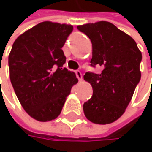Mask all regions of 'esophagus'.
I'll list each match as a JSON object with an SVG mask.
<instances>
[{
	"mask_svg": "<svg viewBox=\"0 0 152 152\" xmlns=\"http://www.w3.org/2000/svg\"><path fill=\"white\" fill-rule=\"evenodd\" d=\"M76 77L78 78V80H79V81H82V79H83V75H82L81 71H79V70H76Z\"/></svg>",
	"mask_w": 152,
	"mask_h": 152,
	"instance_id": "esophagus-1",
	"label": "esophagus"
}]
</instances>
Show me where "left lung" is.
I'll list each match as a JSON object with an SVG mask.
<instances>
[{
	"mask_svg": "<svg viewBox=\"0 0 152 152\" xmlns=\"http://www.w3.org/2000/svg\"><path fill=\"white\" fill-rule=\"evenodd\" d=\"M77 29L91 41V65L103 68L99 74L83 76L93 90L83 106V113L93 123H112L124 113L141 79L142 53L129 35L109 22L78 25Z\"/></svg>",
	"mask_w": 152,
	"mask_h": 152,
	"instance_id": "1",
	"label": "left lung"
}]
</instances>
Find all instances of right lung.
<instances>
[{
  "mask_svg": "<svg viewBox=\"0 0 152 152\" xmlns=\"http://www.w3.org/2000/svg\"><path fill=\"white\" fill-rule=\"evenodd\" d=\"M70 24L42 22L21 34L9 55L10 77L15 95L33 119H56L71 88L78 82L76 74L63 68L62 51Z\"/></svg>",
  "mask_w": 152,
  "mask_h": 152,
  "instance_id": "right-lung-1",
  "label": "right lung"
}]
</instances>
